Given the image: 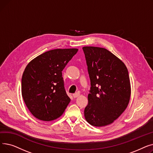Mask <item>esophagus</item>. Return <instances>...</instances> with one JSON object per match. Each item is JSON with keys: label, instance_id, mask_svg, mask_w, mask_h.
<instances>
[{"label": "esophagus", "instance_id": "1", "mask_svg": "<svg viewBox=\"0 0 153 153\" xmlns=\"http://www.w3.org/2000/svg\"><path fill=\"white\" fill-rule=\"evenodd\" d=\"M79 95H80V93H79V92H76V93H75V94H73V97H74V98H76V97H79Z\"/></svg>", "mask_w": 153, "mask_h": 153}]
</instances>
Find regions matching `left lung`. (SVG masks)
I'll use <instances>...</instances> for the list:
<instances>
[{"mask_svg":"<svg viewBox=\"0 0 153 153\" xmlns=\"http://www.w3.org/2000/svg\"><path fill=\"white\" fill-rule=\"evenodd\" d=\"M82 49L91 80L84 117L92 126H106L121 115L129 103L128 71L121 60L105 48L84 46Z\"/></svg>","mask_w":153,"mask_h":153,"instance_id":"obj_1","label":"left lung"}]
</instances>
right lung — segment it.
<instances>
[{
    "label": "right lung",
    "instance_id": "1",
    "mask_svg": "<svg viewBox=\"0 0 153 153\" xmlns=\"http://www.w3.org/2000/svg\"><path fill=\"white\" fill-rule=\"evenodd\" d=\"M78 49H55L31 61L22 78V95L30 111L43 121H52L64 113L71 101L62 71Z\"/></svg>",
    "mask_w": 153,
    "mask_h": 153
}]
</instances>
